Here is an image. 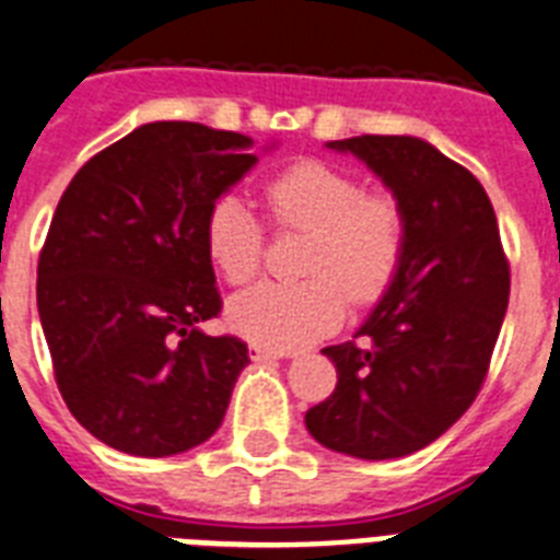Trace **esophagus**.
Returning a JSON list of instances; mask_svg holds the SVG:
<instances>
[{"label": "esophagus", "mask_w": 560, "mask_h": 560, "mask_svg": "<svg viewBox=\"0 0 560 560\" xmlns=\"http://www.w3.org/2000/svg\"><path fill=\"white\" fill-rule=\"evenodd\" d=\"M249 358L255 363H264V360H281V358H290L284 351H272V349H264V346H249Z\"/></svg>", "instance_id": "obj_1"}]
</instances>
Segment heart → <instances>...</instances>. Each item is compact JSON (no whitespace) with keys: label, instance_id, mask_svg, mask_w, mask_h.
Instances as JSON below:
<instances>
[{"label":"heart","instance_id":"b5f03b06","mask_svg":"<svg viewBox=\"0 0 560 560\" xmlns=\"http://www.w3.org/2000/svg\"><path fill=\"white\" fill-rule=\"evenodd\" d=\"M267 209L281 226L311 229L305 272L296 284L261 281L229 299L232 331L255 346L293 351L331 334L354 302H374L398 272L404 214L386 194H369L351 171L319 160L290 165L264 188ZM211 264L232 284L261 270L264 223L237 194L220 197L206 218Z\"/></svg>","mask_w":560,"mask_h":560}]
</instances>
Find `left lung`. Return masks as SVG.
<instances>
[{"mask_svg":"<svg viewBox=\"0 0 560 560\" xmlns=\"http://www.w3.org/2000/svg\"><path fill=\"white\" fill-rule=\"evenodd\" d=\"M351 153L404 214V255L363 342L328 346L337 389L307 409L305 427L328 451L400 459L433 444L474 404L509 307V264L494 206L468 168L416 136L328 142Z\"/></svg>","mask_w":560,"mask_h":560,"instance_id":"8db88e82","label":"left lung"}]
</instances>
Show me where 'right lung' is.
Returning <instances> with one entry per match:
<instances>
[{
  "label": "right lung",
  "instance_id": "right-lung-1",
  "mask_svg": "<svg viewBox=\"0 0 560 560\" xmlns=\"http://www.w3.org/2000/svg\"><path fill=\"white\" fill-rule=\"evenodd\" d=\"M249 148L232 130L151 121L95 153L57 202L39 323L66 407L116 451L186 453L226 416L249 351L200 328L220 311L206 218L255 168Z\"/></svg>",
  "mask_w": 560,
  "mask_h": 560
}]
</instances>
